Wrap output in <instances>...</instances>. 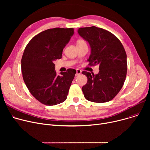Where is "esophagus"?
I'll return each instance as SVG.
<instances>
[{"label":"esophagus","mask_w":150,"mask_h":150,"mask_svg":"<svg viewBox=\"0 0 150 150\" xmlns=\"http://www.w3.org/2000/svg\"><path fill=\"white\" fill-rule=\"evenodd\" d=\"M81 74V70L80 69H76V75H80Z\"/></svg>","instance_id":"1"}]
</instances>
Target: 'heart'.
Returning a JSON list of instances; mask_svg holds the SVG:
<instances>
[{"instance_id":"b5f03b06","label":"heart","mask_w":150,"mask_h":150,"mask_svg":"<svg viewBox=\"0 0 150 150\" xmlns=\"http://www.w3.org/2000/svg\"><path fill=\"white\" fill-rule=\"evenodd\" d=\"M85 42L84 40H83V39H78V40L76 41V44H80V43H82V42Z\"/></svg>"}]
</instances>
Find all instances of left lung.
Here are the masks:
<instances>
[{
    "mask_svg": "<svg viewBox=\"0 0 150 150\" xmlns=\"http://www.w3.org/2000/svg\"><path fill=\"white\" fill-rule=\"evenodd\" d=\"M78 32L91 45L89 65H98L100 70L96 75L82 72L88 78L87 83L82 88L84 97L95 103L111 101L122 88L127 76L124 47L114 35L103 28L95 26L80 28Z\"/></svg>",
    "mask_w": 150,
    "mask_h": 150,
    "instance_id": "obj_1",
    "label": "left lung"
}]
</instances>
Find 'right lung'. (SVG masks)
<instances>
[{
    "label": "right lung",
    "mask_w": 150,
    "mask_h": 150,
    "mask_svg": "<svg viewBox=\"0 0 150 150\" xmlns=\"http://www.w3.org/2000/svg\"><path fill=\"white\" fill-rule=\"evenodd\" d=\"M74 33L73 28L46 30L31 39L23 52V81L31 95L45 105H57L67 98L76 71L68 69L58 75L54 61L61 58L63 49Z\"/></svg>",
    "instance_id": "add662e5"
}]
</instances>
